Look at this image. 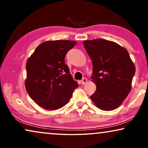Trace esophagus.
<instances>
[{"label":"esophagus","mask_w":148,"mask_h":148,"mask_svg":"<svg viewBox=\"0 0 148 148\" xmlns=\"http://www.w3.org/2000/svg\"><path fill=\"white\" fill-rule=\"evenodd\" d=\"M87 82V79L86 78H84L82 79V80H81V83H82V84H84L85 83H86Z\"/></svg>","instance_id":"esophagus-1"}]
</instances>
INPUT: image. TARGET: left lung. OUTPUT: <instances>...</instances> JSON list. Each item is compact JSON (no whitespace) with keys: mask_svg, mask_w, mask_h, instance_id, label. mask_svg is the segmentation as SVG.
<instances>
[{"mask_svg":"<svg viewBox=\"0 0 148 148\" xmlns=\"http://www.w3.org/2000/svg\"><path fill=\"white\" fill-rule=\"evenodd\" d=\"M83 43L92 62L91 79L97 85L91 100L104 111L115 109L130 93L136 72L130 54L117 43L104 39Z\"/></svg>","mask_w":148,"mask_h":148,"instance_id":"obj_1","label":"left lung"}]
</instances>
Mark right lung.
<instances>
[{"mask_svg": "<svg viewBox=\"0 0 148 148\" xmlns=\"http://www.w3.org/2000/svg\"><path fill=\"white\" fill-rule=\"evenodd\" d=\"M76 44V41L70 40L45 41L27 62V92L43 109L64 107L78 86L64 61L66 53Z\"/></svg>", "mask_w": 148, "mask_h": 148, "instance_id": "1", "label": "right lung"}]
</instances>
